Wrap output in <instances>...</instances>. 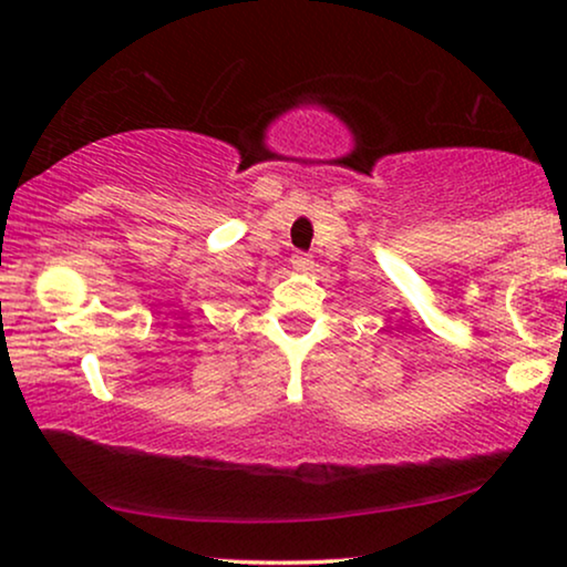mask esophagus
<instances>
[{
  "label": "esophagus",
  "instance_id": "34e87169",
  "mask_svg": "<svg viewBox=\"0 0 567 567\" xmlns=\"http://www.w3.org/2000/svg\"><path fill=\"white\" fill-rule=\"evenodd\" d=\"M291 268L297 270V274H307V270L315 268V260L312 255H305V252H293L291 255Z\"/></svg>",
  "mask_w": 567,
  "mask_h": 567
}]
</instances>
